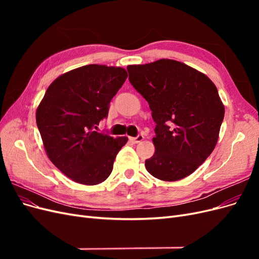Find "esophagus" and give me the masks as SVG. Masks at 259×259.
Wrapping results in <instances>:
<instances>
[{"label":"esophagus","mask_w":259,"mask_h":259,"mask_svg":"<svg viewBox=\"0 0 259 259\" xmlns=\"http://www.w3.org/2000/svg\"><path fill=\"white\" fill-rule=\"evenodd\" d=\"M145 139V137L143 135H138L137 137H130V140L133 144H138V143H142L143 140Z\"/></svg>","instance_id":"34e87169"}]
</instances>
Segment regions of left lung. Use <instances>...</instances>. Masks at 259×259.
Instances as JSON below:
<instances>
[{
    "label": "left lung",
    "mask_w": 259,
    "mask_h": 259,
    "mask_svg": "<svg viewBox=\"0 0 259 259\" xmlns=\"http://www.w3.org/2000/svg\"><path fill=\"white\" fill-rule=\"evenodd\" d=\"M128 80L148 101L156 126L154 154L145 166L153 177L176 182L213 152L225 115L215 84L173 59L127 66Z\"/></svg>",
    "instance_id": "1"
}]
</instances>
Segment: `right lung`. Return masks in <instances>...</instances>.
<instances>
[{"instance_id": "obj_1", "label": "right lung", "mask_w": 259, "mask_h": 259, "mask_svg": "<svg viewBox=\"0 0 259 259\" xmlns=\"http://www.w3.org/2000/svg\"><path fill=\"white\" fill-rule=\"evenodd\" d=\"M127 79L121 67L88 65L58 76L36 109V125L49 159L82 185H98L111 174L127 137L95 131L109 104Z\"/></svg>"}]
</instances>
